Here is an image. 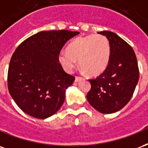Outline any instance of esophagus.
<instances>
[{
	"mask_svg": "<svg viewBox=\"0 0 148 148\" xmlns=\"http://www.w3.org/2000/svg\"><path fill=\"white\" fill-rule=\"evenodd\" d=\"M81 77H79V76H75V82H79L80 79H81Z\"/></svg>",
	"mask_w": 148,
	"mask_h": 148,
	"instance_id": "34e87169",
	"label": "esophagus"
}]
</instances>
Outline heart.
Here are the masks:
<instances>
[{
  "instance_id": "obj_1",
  "label": "heart",
  "mask_w": 148,
  "mask_h": 148,
  "mask_svg": "<svg viewBox=\"0 0 148 148\" xmlns=\"http://www.w3.org/2000/svg\"><path fill=\"white\" fill-rule=\"evenodd\" d=\"M110 58V45L106 36L89 34L73 40L68 50L59 54V61L67 72H71L79 60V65L89 75H101Z\"/></svg>"
}]
</instances>
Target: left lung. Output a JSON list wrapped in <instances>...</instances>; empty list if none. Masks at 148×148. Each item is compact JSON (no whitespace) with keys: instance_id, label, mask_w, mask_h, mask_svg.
<instances>
[{"instance_id":"obj_1","label":"left lung","mask_w":148,"mask_h":148,"mask_svg":"<svg viewBox=\"0 0 148 148\" xmlns=\"http://www.w3.org/2000/svg\"><path fill=\"white\" fill-rule=\"evenodd\" d=\"M110 42V58L104 73L95 79L87 99L90 106L102 114H113L131 99L139 80L136 57L131 46L112 31L99 32Z\"/></svg>"}]
</instances>
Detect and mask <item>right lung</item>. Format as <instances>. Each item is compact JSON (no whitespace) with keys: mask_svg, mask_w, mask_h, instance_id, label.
<instances>
[{"mask_svg":"<svg viewBox=\"0 0 148 148\" xmlns=\"http://www.w3.org/2000/svg\"><path fill=\"white\" fill-rule=\"evenodd\" d=\"M77 31H44L24 40L12 56L8 87L24 113L39 119L56 114L63 105L65 90L75 78L59 62L65 43Z\"/></svg>","mask_w":148,"mask_h":148,"instance_id":"add662e5","label":"right lung"}]
</instances>
